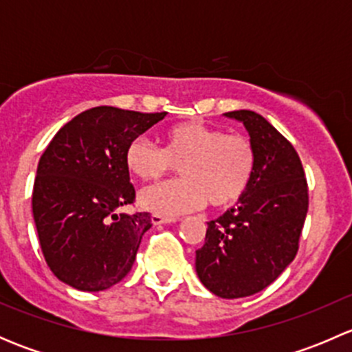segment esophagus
<instances>
[{"mask_svg": "<svg viewBox=\"0 0 352 352\" xmlns=\"http://www.w3.org/2000/svg\"><path fill=\"white\" fill-rule=\"evenodd\" d=\"M177 218H166V216H162V214H153L151 216V223L153 225H168V223H175Z\"/></svg>", "mask_w": 352, "mask_h": 352, "instance_id": "34e87169", "label": "esophagus"}]
</instances>
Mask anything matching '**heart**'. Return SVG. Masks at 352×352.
<instances>
[{
  "label": "heart",
  "instance_id": "heart-1",
  "mask_svg": "<svg viewBox=\"0 0 352 352\" xmlns=\"http://www.w3.org/2000/svg\"><path fill=\"white\" fill-rule=\"evenodd\" d=\"M163 150L138 138L126 150V165L138 179L158 180L179 165L180 179L148 187L140 206L162 216L201 208L235 204L247 190L255 168V150L242 134H226L201 120H186L163 131Z\"/></svg>",
  "mask_w": 352,
  "mask_h": 352
}]
</instances>
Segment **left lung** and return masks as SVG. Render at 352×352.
Here are the masks:
<instances>
[{"label": "left lung", "mask_w": 352, "mask_h": 352, "mask_svg": "<svg viewBox=\"0 0 352 352\" xmlns=\"http://www.w3.org/2000/svg\"><path fill=\"white\" fill-rule=\"evenodd\" d=\"M242 122L255 150V168L239 204L208 223L196 250V272L212 294L250 296L279 278L298 252L308 211L300 156L261 113H225Z\"/></svg>", "instance_id": "8db88e82"}]
</instances>
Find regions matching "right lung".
<instances>
[{
	"mask_svg": "<svg viewBox=\"0 0 352 352\" xmlns=\"http://www.w3.org/2000/svg\"><path fill=\"white\" fill-rule=\"evenodd\" d=\"M165 116L94 107L65 124L45 148L32 212L42 254L59 281L104 291L131 271L151 214L120 212L136 197L126 150Z\"/></svg>",
	"mask_w": 352,
	"mask_h": 352,
	"instance_id": "1",
	"label": "right lung"
}]
</instances>
